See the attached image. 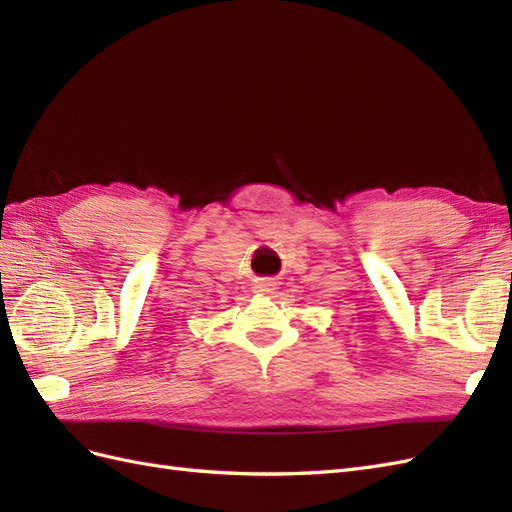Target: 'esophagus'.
I'll return each mask as SVG.
<instances>
[{
  "label": "esophagus",
  "instance_id": "obj_1",
  "mask_svg": "<svg viewBox=\"0 0 512 512\" xmlns=\"http://www.w3.org/2000/svg\"><path fill=\"white\" fill-rule=\"evenodd\" d=\"M273 286H275V284H273L271 280H260L256 288H258V292H271V290H273Z\"/></svg>",
  "mask_w": 512,
  "mask_h": 512
}]
</instances>
